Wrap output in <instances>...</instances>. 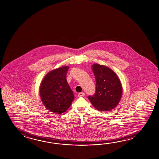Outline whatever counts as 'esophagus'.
Segmentation results:
<instances>
[{"instance_id": "obj_1", "label": "esophagus", "mask_w": 159, "mask_h": 159, "mask_svg": "<svg viewBox=\"0 0 159 159\" xmlns=\"http://www.w3.org/2000/svg\"><path fill=\"white\" fill-rule=\"evenodd\" d=\"M85 95V93H83V92H81V93H79L78 94V97H84Z\"/></svg>"}]
</instances>
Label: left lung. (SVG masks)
Segmentation results:
<instances>
[{"label": "left lung", "instance_id": "8db88e82", "mask_svg": "<svg viewBox=\"0 0 159 159\" xmlns=\"http://www.w3.org/2000/svg\"><path fill=\"white\" fill-rule=\"evenodd\" d=\"M92 70L96 80V90L94 94L88 98L98 111H111L117 107L122 94L120 79L113 70L103 65H93Z\"/></svg>", "mask_w": 159, "mask_h": 159}]
</instances>
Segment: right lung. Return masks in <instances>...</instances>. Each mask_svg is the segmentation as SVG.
<instances>
[{
  "instance_id": "add662e5",
  "label": "right lung",
  "mask_w": 159,
  "mask_h": 159,
  "mask_svg": "<svg viewBox=\"0 0 159 159\" xmlns=\"http://www.w3.org/2000/svg\"><path fill=\"white\" fill-rule=\"evenodd\" d=\"M69 66L48 73L39 86L42 103L48 111L61 114L66 111L74 99V95L66 80Z\"/></svg>"
}]
</instances>
